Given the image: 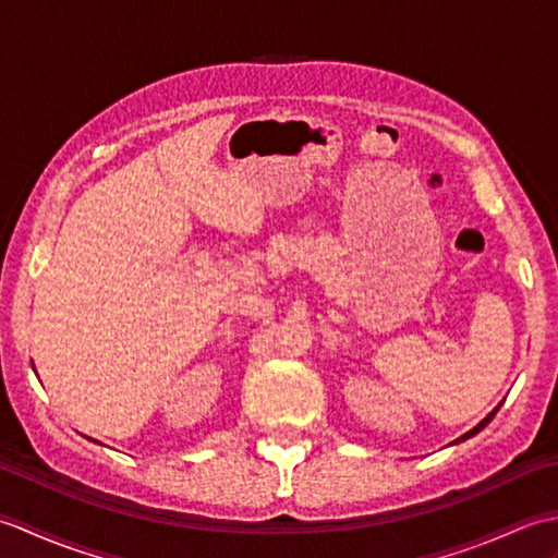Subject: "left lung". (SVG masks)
I'll return each mask as SVG.
<instances>
[{
    "instance_id": "left-lung-1",
    "label": "left lung",
    "mask_w": 558,
    "mask_h": 558,
    "mask_svg": "<svg viewBox=\"0 0 558 558\" xmlns=\"http://www.w3.org/2000/svg\"><path fill=\"white\" fill-rule=\"evenodd\" d=\"M499 408H501V405H499ZM499 408H494V410H492V412L487 414V417H484V420H482V422H480V424L475 426V429H470L468 434H462L460 438H456V441H453V444H460V441H465V438H470V436H475V434H480V432L484 429V426H487V424H489V422L494 420V414H496V412H499Z\"/></svg>"
}]
</instances>
